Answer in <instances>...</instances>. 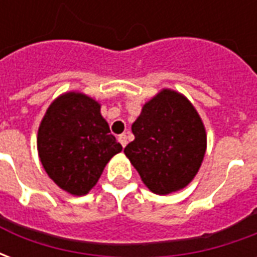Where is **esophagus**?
Instances as JSON below:
<instances>
[{"label":"esophagus","mask_w":257,"mask_h":257,"mask_svg":"<svg viewBox=\"0 0 257 257\" xmlns=\"http://www.w3.org/2000/svg\"><path fill=\"white\" fill-rule=\"evenodd\" d=\"M118 142L121 143V146H122V147H125V146H126V142H128V140H126V135L125 134L119 135V136H118Z\"/></svg>","instance_id":"esophagus-1"}]
</instances>
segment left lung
Wrapping results in <instances>:
<instances>
[{"mask_svg": "<svg viewBox=\"0 0 257 257\" xmlns=\"http://www.w3.org/2000/svg\"><path fill=\"white\" fill-rule=\"evenodd\" d=\"M135 140L123 153L153 193L183 189L198 172L206 135L198 112L184 96L164 89L132 125Z\"/></svg>", "mask_w": 257, "mask_h": 257, "instance_id": "1", "label": "left lung"}]
</instances>
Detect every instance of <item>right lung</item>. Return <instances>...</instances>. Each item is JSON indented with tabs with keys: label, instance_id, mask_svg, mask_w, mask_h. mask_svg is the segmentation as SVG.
Listing matches in <instances>:
<instances>
[{
	"label": "right lung",
	"instance_id": "1",
	"mask_svg": "<svg viewBox=\"0 0 257 257\" xmlns=\"http://www.w3.org/2000/svg\"><path fill=\"white\" fill-rule=\"evenodd\" d=\"M37 146L48 176L74 195L88 193L110 158L122 150L101 117L100 104L75 92L62 95L49 106Z\"/></svg>",
	"mask_w": 257,
	"mask_h": 257
}]
</instances>
